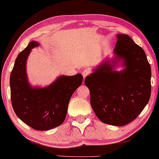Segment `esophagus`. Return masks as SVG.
<instances>
[{
  "mask_svg": "<svg viewBox=\"0 0 159 159\" xmlns=\"http://www.w3.org/2000/svg\"><path fill=\"white\" fill-rule=\"evenodd\" d=\"M89 73H90L89 70H88L87 68L86 69H84L82 70V75L83 76H84V78H86V76H88V75H89Z\"/></svg>",
  "mask_w": 159,
  "mask_h": 159,
  "instance_id": "obj_1",
  "label": "esophagus"
}]
</instances>
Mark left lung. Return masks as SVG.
<instances>
[{
	"label": "left lung",
	"mask_w": 159,
	"mask_h": 159,
	"mask_svg": "<svg viewBox=\"0 0 159 159\" xmlns=\"http://www.w3.org/2000/svg\"><path fill=\"white\" fill-rule=\"evenodd\" d=\"M114 53L123 59L125 68L113 70L104 62L85 79L91 105L105 124L123 126L138 117L151 96V66L143 48L127 35H117Z\"/></svg>",
	"instance_id": "8db88e82"
}]
</instances>
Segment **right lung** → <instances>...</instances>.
<instances>
[{"label":"right lung","instance_id":"right-lung-1","mask_svg":"<svg viewBox=\"0 0 159 159\" xmlns=\"http://www.w3.org/2000/svg\"><path fill=\"white\" fill-rule=\"evenodd\" d=\"M31 41L16 58L10 77L11 98L17 116L38 131H46L61 125L67 114L68 106L74 91L81 85L80 73L62 75L46 88H32L28 84L26 68L27 58L30 50L39 46Z\"/></svg>","mask_w":159,"mask_h":159}]
</instances>
